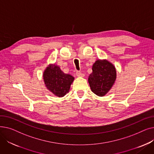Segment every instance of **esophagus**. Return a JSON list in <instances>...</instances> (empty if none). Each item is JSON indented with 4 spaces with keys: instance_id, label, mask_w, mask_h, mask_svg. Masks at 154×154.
I'll use <instances>...</instances> for the list:
<instances>
[{
    "instance_id": "obj_1",
    "label": "esophagus",
    "mask_w": 154,
    "mask_h": 154,
    "mask_svg": "<svg viewBox=\"0 0 154 154\" xmlns=\"http://www.w3.org/2000/svg\"><path fill=\"white\" fill-rule=\"evenodd\" d=\"M76 75H77V76L79 77H84V75H85L84 74H82V72H79V71H77V72H76Z\"/></svg>"
}]
</instances>
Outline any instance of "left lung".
<instances>
[{"label": "left lung", "mask_w": 154, "mask_h": 154, "mask_svg": "<svg viewBox=\"0 0 154 154\" xmlns=\"http://www.w3.org/2000/svg\"><path fill=\"white\" fill-rule=\"evenodd\" d=\"M117 78L114 65L107 59H97L92 66L88 82L91 89L99 97L106 95L114 85Z\"/></svg>", "instance_id": "obj_1"}]
</instances>
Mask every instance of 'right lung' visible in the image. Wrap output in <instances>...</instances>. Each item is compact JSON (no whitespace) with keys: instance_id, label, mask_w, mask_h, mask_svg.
I'll return each mask as SVG.
<instances>
[{"instance_id":"add662e5","label":"right lung","mask_w":154,"mask_h":154,"mask_svg":"<svg viewBox=\"0 0 154 154\" xmlns=\"http://www.w3.org/2000/svg\"><path fill=\"white\" fill-rule=\"evenodd\" d=\"M43 79L47 90L58 97H62L69 92L74 77L65 74L57 65L50 63L44 70Z\"/></svg>"}]
</instances>
